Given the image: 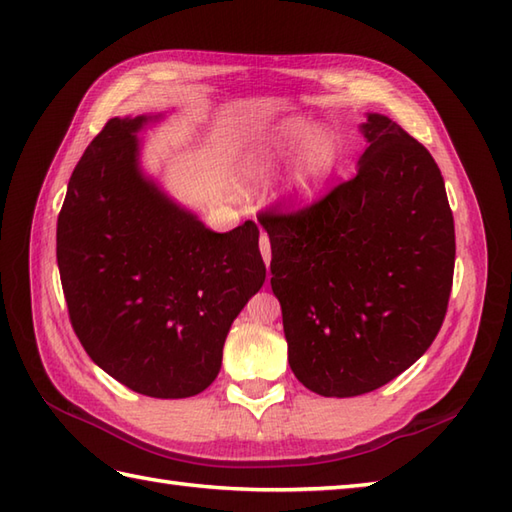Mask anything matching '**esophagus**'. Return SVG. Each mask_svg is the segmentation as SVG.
<instances>
[{"label": "esophagus", "mask_w": 512, "mask_h": 512, "mask_svg": "<svg viewBox=\"0 0 512 512\" xmlns=\"http://www.w3.org/2000/svg\"><path fill=\"white\" fill-rule=\"evenodd\" d=\"M259 250H262V257H264V262H266V266H268V264H270V257H273V253H270V239H268L266 233L259 235Z\"/></svg>", "instance_id": "34e87169"}]
</instances>
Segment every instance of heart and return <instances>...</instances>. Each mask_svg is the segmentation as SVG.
I'll list each match as a JSON object with an SVG mask.
<instances>
[{
    "mask_svg": "<svg viewBox=\"0 0 512 512\" xmlns=\"http://www.w3.org/2000/svg\"><path fill=\"white\" fill-rule=\"evenodd\" d=\"M299 147L301 154L288 173L284 195L292 204L312 202L323 182L332 176L339 151L330 132L325 129L314 132V125L301 118L284 121L246 151L242 178L248 184L266 182Z\"/></svg>",
    "mask_w": 512,
    "mask_h": 512,
    "instance_id": "1",
    "label": "heart"
}]
</instances>
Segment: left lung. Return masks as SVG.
Here are the masks:
<instances>
[{"instance_id": "obj_1", "label": "left lung", "mask_w": 512, "mask_h": 512, "mask_svg": "<svg viewBox=\"0 0 512 512\" xmlns=\"http://www.w3.org/2000/svg\"><path fill=\"white\" fill-rule=\"evenodd\" d=\"M363 134L354 178L301 209L257 215L290 369L328 398L367 394L416 363L453 286V213L436 160L383 114H369Z\"/></svg>"}]
</instances>
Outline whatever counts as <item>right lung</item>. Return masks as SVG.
Returning a JSON list of instances; mask_svg holds the SVG:
<instances>
[{
  "label": "right lung",
  "instance_id": "right-lung-1",
  "mask_svg": "<svg viewBox=\"0 0 512 512\" xmlns=\"http://www.w3.org/2000/svg\"><path fill=\"white\" fill-rule=\"evenodd\" d=\"M147 116L110 118L57 220V264L83 350L151 398H189L222 367L231 323L262 288L259 228L213 233L138 171Z\"/></svg>",
  "mask_w": 512,
  "mask_h": 512
}]
</instances>
